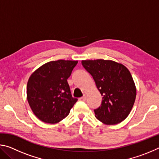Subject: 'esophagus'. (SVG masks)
Segmentation results:
<instances>
[{
  "instance_id": "esophagus-1",
  "label": "esophagus",
  "mask_w": 159,
  "mask_h": 159,
  "mask_svg": "<svg viewBox=\"0 0 159 159\" xmlns=\"http://www.w3.org/2000/svg\"><path fill=\"white\" fill-rule=\"evenodd\" d=\"M85 99H86V97H85V95L83 96V97H81V98H79V100H80V101H85Z\"/></svg>"
}]
</instances>
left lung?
Returning a JSON list of instances; mask_svg holds the SVG:
<instances>
[{"mask_svg": "<svg viewBox=\"0 0 159 159\" xmlns=\"http://www.w3.org/2000/svg\"><path fill=\"white\" fill-rule=\"evenodd\" d=\"M102 95L95 117L107 125L122 122L130 114L136 98V87L130 72L123 64L112 60H82Z\"/></svg>", "mask_w": 159, "mask_h": 159, "instance_id": "obj_1", "label": "left lung"}]
</instances>
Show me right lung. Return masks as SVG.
<instances>
[{
	"label": "right lung",
	"mask_w": 159,
	"mask_h": 159,
	"mask_svg": "<svg viewBox=\"0 0 159 159\" xmlns=\"http://www.w3.org/2000/svg\"><path fill=\"white\" fill-rule=\"evenodd\" d=\"M78 61H51L30 76L27 100L36 116L47 123H57L69 115L78 99L72 97L67 82Z\"/></svg>",
	"instance_id": "add662e5"
}]
</instances>
